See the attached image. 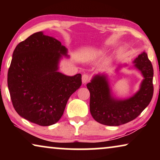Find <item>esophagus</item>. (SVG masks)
Wrapping results in <instances>:
<instances>
[{
    "label": "esophagus",
    "instance_id": "obj_1",
    "mask_svg": "<svg viewBox=\"0 0 160 160\" xmlns=\"http://www.w3.org/2000/svg\"><path fill=\"white\" fill-rule=\"evenodd\" d=\"M82 83L83 84H86V83L88 82L89 79V76L88 74H84V75L82 76Z\"/></svg>",
    "mask_w": 160,
    "mask_h": 160
}]
</instances>
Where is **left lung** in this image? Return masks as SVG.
<instances>
[{"label":"left lung","instance_id":"1","mask_svg":"<svg viewBox=\"0 0 160 160\" xmlns=\"http://www.w3.org/2000/svg\"><path fill=\"white\" fill-rule=\"evenodd\" d=\"M132 62L133 67L141 72L143 78L138 90L130 97H117L107 74H95L87 84L90 92V113L96 122L108 126L126 124L138 117L150 103L154 92L152 84L154 70L152 62L145 51L141 52ZM125 66L128 65H119L116 71H119Z\"/></svg>","mask_w":160,"mask_h":160}]
</instances>
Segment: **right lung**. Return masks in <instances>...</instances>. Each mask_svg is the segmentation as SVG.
Instances as JSON below:
<instances>
[{
  "mask_svg": "<svg viewBox=\"0 0 160 160\" xmlns=\"http://www.w3.org/2000/svg\"><path fill=\"white\" fill-rule=\"evenodd\" d=\"M68 49L43 32L31 35L15 48L8 72L13 106L21 117L41 126L58 122L69 98L82 85V75L59 71Z\"/></svg>",
  "mask_w": 160,
  "mask_h": 160,
  "instance_id": "right-lung-1",
  "label": "right lung"
}]
</instances>
